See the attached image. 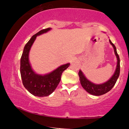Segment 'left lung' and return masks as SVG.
Masks as SVG:
<instances>
[{"mask_svg": "<svg viewBox=\"0 0 129 129\" xmlns=\"http://www.w3.org/2000/svg\"><path fill=\"white\" fill-rule=\"evenodd\" d=\"M110 43L111 44V45L114 48V53H115L116 56L117 60V67L115 73L113 75L112 77L106 83H104L102 84H95L94 83H91L89 81L87 80L85 76L83 74L82 72L80 70L78 73V75L80 76V81L82 87L85 89L86 91L89 94L99 96L102 95L106 94L108 92L110 91L111 89L114 87L116 83L117 78H118L119 76L120 73V59L119 57L118 54L117 53L116 48V46L111 40H110Z\"/></svg>", "mask_w": 129, "mask_h": 129, "instance_id": "8db88e82", "label": "left lung"}]
</instances>
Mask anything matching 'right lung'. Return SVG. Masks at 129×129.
<instances>
[{"label":"right lung","mask_w":129,"mask_h":129,"mask_svg":"<svg viewBox=\"0 0 129 129\" xmlns=\"http://www.w3.org/2000/svg\"><path fill=\"white\" fill-rule=\"evenodd\" d=\"M51 28L43 29L32 37L26 43L21 57L20 73L22 84L30 94L38 97H46L53 92L61 79L62 72L67 69L70 63L62 65L54 71L46 75L35 74L31 69L29 62V53L31 46L37 35L48 32Z\"/></svg>","instance_id":"right-lung-1"}]
</instances>
